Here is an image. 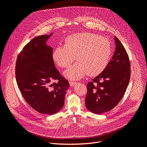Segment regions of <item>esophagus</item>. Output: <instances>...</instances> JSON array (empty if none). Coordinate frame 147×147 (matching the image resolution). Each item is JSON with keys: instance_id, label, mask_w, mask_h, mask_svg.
Wrapping results in <instances>:
<instances>
[{"instance_id": "esophagus-1", "label": "esophagus", "mask_w": 147, "mask_h": 147, "mask_svg": "<svg viewBox=\"0 0 147 147\" xmlns=\"http://www.w3.org/2000/svg\"><path fill=\"white\" fill-rule=\"evenodd\" d=\"M69 84H70V85L71 86H74L76 84V82H74V81H69Z\"/></svg>"}]
</instances>
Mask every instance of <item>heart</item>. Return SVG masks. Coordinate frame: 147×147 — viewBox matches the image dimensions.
<instances>
[{"mask_svg":"<svg viewBox=\"0 0 147 147\" xmlns=\"http://www.w3.org/2000/svg\"><path fill=\"white\" fill-rule=\"evenodd\" d=\"M109 40L99 35L85 32L67 36L64 45L56 47L53 59L61 68H68L71 63L77 61L65 72L70 79H80L88 74L94 77L105 69L111 55Z\"/></svg>","mask_w":147,"mask_h":147,"instance_id":"heart-1","label":"heart"}]
</instances>
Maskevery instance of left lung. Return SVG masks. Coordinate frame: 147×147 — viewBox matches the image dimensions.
<instances>
[{"instance_id": "1", "label": "left lung", "mask_w": 147, "mask_h": 147, "mask_svg": "<svg viewBox=\"0 0 147 147\" xmlns=\"http://www.w3.org/2000/svg\"><path fill=\"white\" fill-rule=\"evenodd\" d=\"M116 50L112 59L99 76L87 84L86 106L92 113L101 114L113 109L123 98L130 78L129 55L115 36Z\"/></svg>"}]
</instances>
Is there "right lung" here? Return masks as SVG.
Segmentation results:
<instances>
[{"instance_id": "right-lung-1", "label": "right lung", "mask_w": 147, "mask_h": 147, "mask_svg": "<svg viewBox=\"0 0 147 147\" xmlns=\"http://www.w3.org/2000/svg\"><path fill=\"white\" fill-rule=\"evenodd\" d=\"M49 36L32 39L16 63V81L23 98L34 110L45 115L55 114L63 108L69 87L68 81L55 67L52 48L46 44Z\"/></svg>"}]
</instances>
